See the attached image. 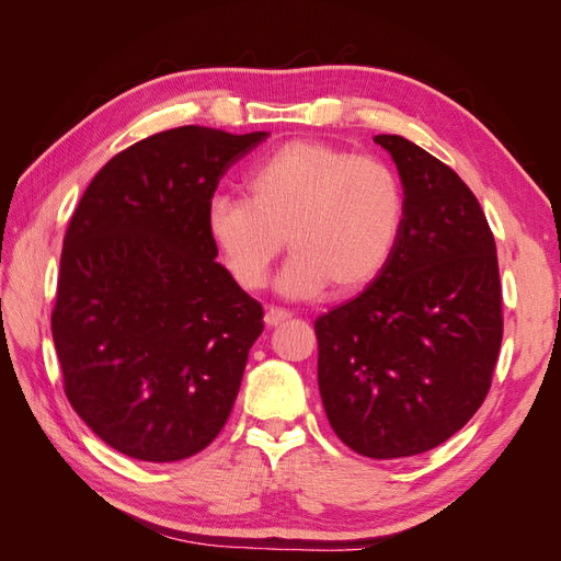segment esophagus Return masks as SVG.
<instances>
[{
  "label": "esophagus",
  "mask_w": 561,
  "mask_h": 561,
  "mask_svg": "<svg viewBox=\"0 0 561 561\" xmlns=\"http://www.w3.org/2000/svg\"><path fill=\"white\" fill-rule=\"evenodd\" d=\"M290 316H293L290 311L276 309V307H268V309H266V316H264V322H266V328H276V325H280V322H283V320H287Z\"/></svg>",
  "instance_id": "esophagus-1"
}]
</instances>
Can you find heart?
<instances>
[{"mask_svg": "<svg viewBox=\"0 0 561 561\" xmlns=\"http://www.w3.org/2000/svg\"><path fill=\"white\" fill-rule=\"evenodd\" d=\"M248 198L215 196L206 227L229 274L245 290L266 285L271 266L295 250L280 276L287 297L330 285L355 293L375 280L396 248L402 190L390 168L318 140H295L248 175Z\"/></svg>", "mask_w": 561, "mask_h": 561, "instance_id": "heart-1", "label": "heart"}]
</instances>
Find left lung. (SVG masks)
Wrapping results in <instances>:
<instances>
[{"instance_id": "8db88e82", "label": "left lung", "mask_w": 561, "mask_h": 561, "mask_svg": "<svg viewBox=\"0 0 561 561\" xmlns=\"http://www.w3.org/2000/svg\"><path fill=\"white\" fill-rule=\"evenodd\" d=\"M402 186L393 252L365 293L316 320L318 388L332 431L367 458L443 445L484 402L503 339L496 241L447 163L377 135Z\"/></svg>"}]
</instances>
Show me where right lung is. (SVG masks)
<instances>
[{
    "label": "right lung",
    "mask_w": 561,
    "mask_h": 561,
    "mask_svg": "<svg viewBox=\"0 0 561 561\" xmlns=\"http://www.w3.org/2000/svg\"><path fill=\"white\" fill-rule=\"evenodd\" d=\"M268 133L180 126L126 147L65 231L50 313L62 388L130 458L182 461L225 428L264 309L217 264L208 203Z\"/></svg>",
    "instance_id": "1"
}]
</instances>
